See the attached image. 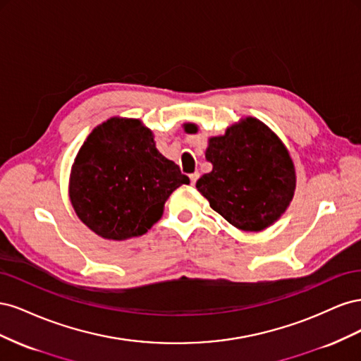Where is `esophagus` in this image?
I'll use <instances>...</instances> for the list:
<instances>
[{"label": "esophagus", "mask_w": 361, "mask_h": 361, "mask_svg": "<svg viewBox=\"0 0 361 361\" xmlns=\"http://www.w3.org/2000/svg\"><path fill=\"white\" fill-rule=\"evenodd\" d=\"M199 176H200L199 171H194V173H191V174H190V179H191V183H192V185H194L195 182H197Z\"/></svg>", "instance_id": "obj_1"}]
</instances>
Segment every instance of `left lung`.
<instances>
[{"mask_svg": "<svg viewBox=\"0 0 361 361\" xmlns=\"http://www.w3.org/2000/svg\"><path fill=\"white\" fill-rule=\"evenodd\" d=\"M197 133L195 125H185ZM212 171L195 183L215 212L245 232H259L286 211L295 190L289 152L272 130L248 117L212 137L206 149Z\"/></svg>", "mask_w": 361, "mask_h": 361, "instance_id": "obj_1", "label": "left lung"}]
</instances>
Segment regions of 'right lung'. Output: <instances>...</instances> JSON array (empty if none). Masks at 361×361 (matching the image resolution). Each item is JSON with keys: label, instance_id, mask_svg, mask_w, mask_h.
Here are the masks:
<instances>
[{"label": "right lung", "instance_id": "obj_1", "mask_svg": "<svg viewBox=\"0 0 361 361\" xmlns=\"http://www.w3.org/2000/svg\"><path fill=\"white\" fill-rule=\"evenodd\" d=\"M190 183L162 157L154 135L134 118H110L92 130L75 158L71 202L94 233L122 241L145 235L162 215L169 195Z\"/></svg>", "mask_w": 361, "mask_h": 361}]
</instances>
